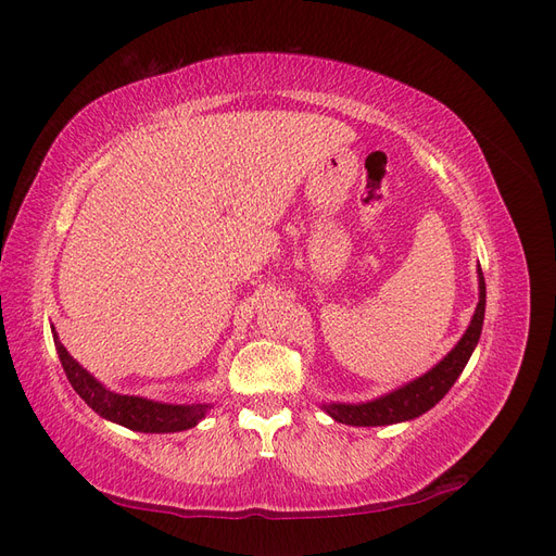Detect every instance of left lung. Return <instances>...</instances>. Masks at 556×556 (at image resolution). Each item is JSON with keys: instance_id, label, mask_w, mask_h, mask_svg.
<instances>
[{"instance_id": "1", "label": "left lung", "mask_w": 556, "mask_h": 556, "mask_svg": "<svg viewBox=\"0 0 556 556\" xmlns=\"http://www.w3.org/2000/svg\"><path fill=\"white\" fill-rule=\"evenodd\" d=\"M478 285H480V301L478 308L470 317V325L466 333L459 339L447 355L435 364L431 371L419 376L410 382H406L399 390L384 394L380 399L366 401V403H325V410L341 425L352 427H384V425H396V422H408L415 419L429 408H433L454 384L468 364L470 355L480 341V331L484 323V278L482 268H478Z\"/></svg>"}]
</instances>
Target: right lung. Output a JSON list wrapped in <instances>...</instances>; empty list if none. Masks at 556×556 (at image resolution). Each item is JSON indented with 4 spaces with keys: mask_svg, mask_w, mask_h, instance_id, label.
<instances>
[{
    "mask_svg": "<svg viewBox=\"0 0 556 556\" xmlns=\"http://www.w3.org/2000/svg\"><path fill=\"white\" fill-rule=\"evenodd\" d=\"M53 341H55L64 374L70 378L76 394L86 401L97 415L111 419L115 425H123L131 431H143V433H174V431L197 427L199 419H204L206 410L211 408L208 403L174 406V403H160V401H150L141 396L115 394L106 390L102 382L94 380V376H90L86 368H83L70 352H66L55 331H53Z\"/></svg>",
    "mask_w": 556,
    "mask_h": 556,
    "instance_id": "obj_1",
    "label": "right lung"
}]
</instances>
